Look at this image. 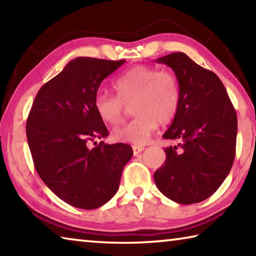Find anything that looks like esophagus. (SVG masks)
I'll return each instance as SVG.
<instances>
[{"label":"esophagus","mask_w":256,"mask_h":256,"mask_svg":"<svg viewBox=\"0 0 256 256\" xmlns=\"http://www.w3.org/2000/svg\"><path fill=\"white\" fill-rule=\"evenodd\" d=\"M132 149H133V154L134 156H138V154H141L142 151L144 150V146H133Z\"/></svg>","instance_id":"1"}]
</instances>
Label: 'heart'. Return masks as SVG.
<instances>
[{"mask_svg": "<svg viewBox=\"0 0 256 256\" xmlns=\"http://www.w3.org/2000/svg\"><path fill=\"white\" fill-rule=\"evenodd\" d=\"M118 96L98 92L94 110L102 122L110 125L123 118L125 105L132 102L136 118L114 128L115 141L144 144L158 123L167 125L178 112L180 102V84L174 73L160 71L158 68L136 66L114 81Z\"/></svg>", "mask_w": 256, "mask_h": 256, "instance_id": "obj_1", "label": "heart"}]
</instances>
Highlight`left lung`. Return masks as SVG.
<instances>
[{"instance_id":"obj_1","label":"left lung","mask_w":256,"mask_h":256,"mask_svg":"<svg viewBox=\"0 0 256 256\" xmlns=\"http://www.w3.org/2000/svg\"><path fill=\"white\" fill-rule=\"evenodd\" d=\"M174 71L178 80V112L162 138L177 141L164 148L166 160L154 172V183L164 196L192 204L211 196L232 170L235 159L237 115L222 82L214 72L184 53L156 60Z\"/></svg>"}]
</instances>
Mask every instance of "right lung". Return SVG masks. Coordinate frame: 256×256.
I'll return each mask as SVG.
<instances>
[{"label":"right lung","mask_w":256,"mask_h":256,"mask_svg":"<svg viewBox=\"0 0 256 256\" xmlns=\"http://www.w3.org/2000/svg\"><path fill=\"white\" fill-rule=\"evenodd\" d=\"M76 58L42 86L27 120V140L34 168L55 196L79 209L92 210L115 196L125 164L133 156L125 144L89 141L108 136L94 110L102 80L124 64Z\"/></svg>","instance_id":"1"}]
</instances>
